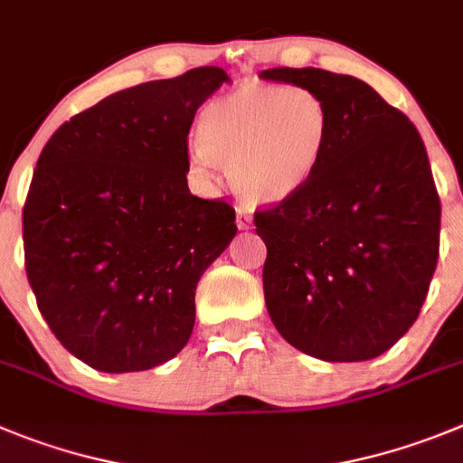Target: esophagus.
Instances as JSON below:
<instances>
[{"mask_svg": "<svg viewBox=\"0 0 463 463\" xmlns=\"http://www.w3.org/2000/svg\"><path fill=\"white\" fill-rule=\"evenodd\" d=\"M236 224H239V229H250V224H252V218H250L248 211L236 209Z\"/></svg>", "mask_w": 463, "mask_h": 463, "instance_id": "34e87169", "label": "esophagus"}]
</instances>
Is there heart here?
<instances>
[{
  "label": "heart",
  "instance_id": "1",
  "mask_svg": "<svg viewBox=\"0 0 463 463\" xmlns=\"http://www.w3.org/2000/svg\"><path fill=\"white\" fill-rule=\"evenodd\" d=\"M333 118L319 93L303 87L245 84L203 109L193 160L227 167L250 206L298 197L319 172Z\"/></svg>",
  "mask_w": 463,
  "mask_h": 463
}]
</instances>
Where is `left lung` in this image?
Listing matches in <instances>:
<instances>
[{
  "label": "left lung",
  "instance_id": "obj_1",
  "mask_svg": "<svg viewBox=\"0 0 463 463\" xmlns=\"http://www.w3.org/2000/svg\"><path fill=\"white\" fill-rule=\"evenodd\" d=\"M260 78L319 93L333 133L312 184L254 213L270 321L326 363L385 354L418 319L439 261L440 202L418 128L367 82L321 68Z\"/></svg>",
  "mask_w": 463,
  "mask_h": 463
}]
</instances>
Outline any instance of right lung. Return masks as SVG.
Returning a JSON list of instances; mask_svg holds the SVG:
<instances>
[{"instance_id": "obj_1", "label": "right lung", "mask_w": 463, "mask_h": 463, "mask_svg": "<svg viewBox=\"0 0 463 463\" xmlns=\"http://www.w3.org/2000/svg\"><path fill=\"white\" fill-rule=\"evenodd\" d=\"M222 82L202 66L117 91L41 151L24 269L54 337L93 370H151L193 335L199 278L236 236L234 209L185 179L190 126Z\"/></svg>"}]
</instances>
